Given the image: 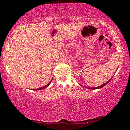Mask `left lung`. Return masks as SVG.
<instances>
[{"label": "left lung", "mask_w": 130, "mask_h": 130, "mask_svg": "<svg viewBox=\"0 0 130 130\" xmlns=\"http://www.w3.org/2000/svg\"><path fill=\"white\" fill-rule=\"evenodd\" d=\"M112 78H110V79L108 80V82H107L106 83H105V84H103V85H101V86H98V87H95V88H88V89H100V88H103V87H104V86H105L106 85H107L108 82H109L110 80H111V79Z\"/></svg>", "instance_id": "left-lung-1"}]
</instances>
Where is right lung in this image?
Returning <instances> with one entry per match:
<instances>
[{
    "label": "right lung",
    "instance_id": "1",
    "mask_svg": "<svg viewBox=\"0 0 130 130\" xmlns=\"http://www.w3.org/2000/svg\"><path fill=\"white\" fill-rule=\"evenodd\" d=\"M52 79H52V80H51V81L48 83V84H47V85H45V86H43V87H41V88H39V89H33V90H42V89H45V88H47V87L49 86V85H50V84H51V82H52Z\"/></svg>",
    "mask_w": 130,
    "mask_h": 130
}]
</instances>
